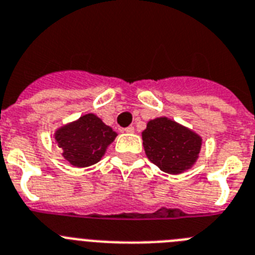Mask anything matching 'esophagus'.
Wrapping results in <instances>:
<instances>
[{
    "label": "esophagus",
    "mask_w": 255,
    "mask_h": 255,
    "mask_svg": "<svg viewBox=\"0 0 255 255\" xmlns=\"http://www.w3.org/2000/svg\"><path fill=\"white\" fill-rule=\"evenodd\" d=\"M125 132H127V133H133V132H134V127L129 126V127L125 128Z\"/></svg>",
    "instance_id": "obj_1"
}]
</instances>
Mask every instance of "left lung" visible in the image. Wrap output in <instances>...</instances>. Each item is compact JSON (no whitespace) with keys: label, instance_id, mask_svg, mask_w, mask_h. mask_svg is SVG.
I'll list each match as a JSON object with an SVG mask.
<instances>
[{"label":"left lung","instance_id":"8db88e82","mask_svg":"<svg viewBox=\"0 0 255 255\" xmlns=\"http://www.w3.org/2000/svg\"><path fill=\"white\" fill-rule=\"evenodd\" d=\"M142 141L149 160L169 174L190 169L198 160L203 142L194 130L167 117L147 122Z\"/></svg>","mask_w":255,"mask_h":255}]
</instances>
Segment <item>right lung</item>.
<instances>
[{"instance_id": "add662e5", "label": "right lung", "mask_w": 255, "mask_h": 255, "mask_svg": "<svg viewBox=\"0 0 255 255\" xmlns=\"http://www.w3.org/2000/svg\"><path fill=\"white\" fill-rule=\"evenodd\" d=\"M117 133L97 115L85 114L55 132L63 156L74 167H90L100 161Z\"/></svg>"}]
</instances>
